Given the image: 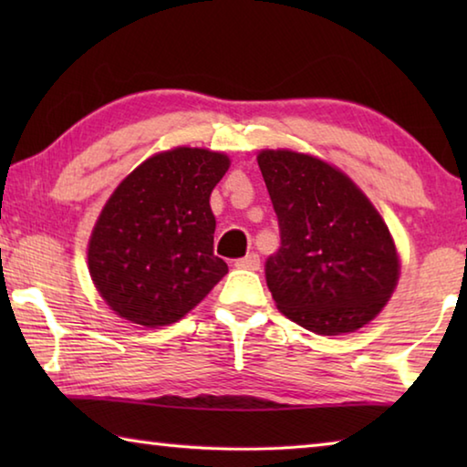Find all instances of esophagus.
Returning <instances> with one entry per match:
<instances>
[{
	"label": "esophagus",
	"instance_id": "esophagus-1",
	"mask_svg": "<svg viewBox=\"0 0 467 467\" xmlns=\"http://www.w3.org/2000/svg\"><path fill=\"white\" fill-rule=\"evenodd\" d=\"M236 267H243V270H259V255L257 253H247V255L236 259Z\"/></svg>",
	"mask_w": 467,
	"mask_h": 467
}]
</instances>
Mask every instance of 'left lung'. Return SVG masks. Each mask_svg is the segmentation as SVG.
<instances>
[{
	"label": "left lung",
	"instance_id": "8db88e82",
	"mask_svg": "<svg viewBox=\"0 0 467 467\" xmlns=\"http://www.w3.org/2000/svg\"><path fill=\"white\" fill-rule=\"evenodd\" d=\"M257 162L280 226V247L265 262L278 309L321 336L362 327L383 309L400 274L379 212L317 158L264 150Z\"/></svg>",
	"mask_w": 467,
	"mask_h": 467
}]
</instances>
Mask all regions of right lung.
Wrapping results in <instances>:
<instances>
[{"mask_svg":"<svg viewBox=\"0 0 467 467\" xmlns=\"http://www.w3.org/2000/svg\"><path fill=\"white\" fill-rule=\"evenodd\" d=\"M231 161L202 148L148 158L115 189L88 244L90 275L117 315L138 326L183 317L228 272L214 255L210 193Z\"/></svg>","mask_w":467,"mask_h":467,"instance_id":"1","label":"right lung"}]
</instances>
